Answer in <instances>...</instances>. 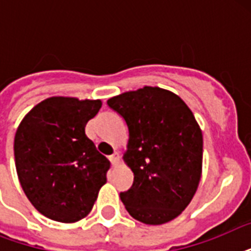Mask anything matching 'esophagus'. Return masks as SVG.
Listing matches in <instances>:
<instances>
[{"label": "esophagus", "instance_id": "esophagus-1", "mask_svg": "<svg viewBox=\"0 0 251 251\" xmlns=\"http://www.w3.org/2000/svg\"><path fill=\"white\" fill-rule=\"evenodd\" d=\"M109 160L113 167H116V165L120 164V155H118V152H114L113 155H110Z\"/></svg>", "mask_w": 251, "mask_h": 251}]
</instances>
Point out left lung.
<instances>
[{
	"label": "left lung",
	"instance_id": "obj_1",
	"mask_svg": "<svg viewBox=\"0 0 251 251\" xmlns=\"http://www.w3.org/2000/svg\"><path fill=\"white\" fill-rule=\"evenodd\" d=\"M129 129L124 160L133 186L120 194L138 222L160 226L177 218L198 189L203 137L193 112L168 90L146 86L110 98Z\"/></svg>",
	"mask_w": 251,
	"mask_h": 251
}]
</instances>
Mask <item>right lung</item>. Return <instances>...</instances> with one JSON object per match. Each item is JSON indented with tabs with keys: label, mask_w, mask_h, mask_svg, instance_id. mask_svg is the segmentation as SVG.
<instances>
[{
	"label": "right lung",
	"mask_w": 251,
	"mask_h": 251,
	"mask_svg": "<svg viewBox=\"0 0 251 251\" xmlns=\"http://www.w3.org/2000/svg\"><path fill=\"white\" fill-rule=\"evenodd\" d=\"M100 100L53 96L35 105L14 138L21 186L40 214L61 223L86 218L110 163L84 131Z\"/></svg>",
	"instance_id": "obj_1"
}]
</instances>
